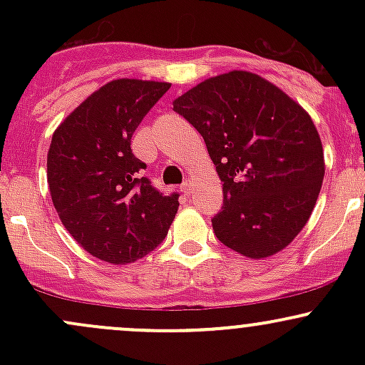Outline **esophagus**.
<instances>
[{
    "instance_id": "34e87169",
    "label": "esophagus",
    "mask_w": 365,
    "mask_h": 365,
    "mask_svg": "<svg viewBox=\"0 0 365 365\" xmlns=\"http://www.w3.org/2000/svg\"><path fill=\"white\" fill-rule=\"evenodd\" d=\"M180 189H182V192L185 194V196H189V194L192 192V182H190V180H185V182L180 185Z\"/></svg>"
}]
</instances>
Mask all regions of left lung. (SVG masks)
<instances>
[{
	"label": "left lung",
	"instance_id": "left-lung-1",
	"mask_svg": "<svg viewBox=\"0 0 365 365\" xmlns=\"http://www.w3.org/2000/svg\"><path fill=\"white\" fill-rule=\"evenodd\" d=\"M203 135L222 182L213 233L247 257L284 249L311 217L323 176L322 139L311 116L272 83L233 70L173 102Z\"/></svg>",
	"mask_w": 365,
	"mask_h": 365
}]
</instances>
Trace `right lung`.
I'll return each mask as SVG.
<instances>
[{"mask_svg":"<svg viewBox=\"0 0 365 365\" xmlns=\"http://www.w3.org/2000/svg\"><path fill=\"white\" fill-rule=\"evenodd\" d=\"M171 88L139 79L111 81L56 128L47 153L53 205L67 231L91 256L114 264L150 254L168 235L178 192L152 185L130 139Z\"/></svg>","mask_w":365,"mask_h":365,"instance_id":"obj_1","label":"right lung"}]
</instances>
